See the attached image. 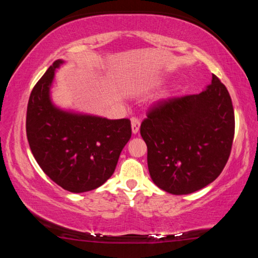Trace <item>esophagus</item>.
<instances>
[{
	"label": "esophagus",
	"mask_w": 258,
	"mask_h": 258,
	"mask_svg": "<svg viewBox=\"0 0 258 258\" xmlns=\"http://www.w3.org/2000/svg\"><path fill=\"white\" fill-rule=\"evenodd\" d=\"M140 119H138V118H135V117H133L132 119H131V126H132V132H133V134H137L138 132H139V130H140Z\"/></svg>",
	"instance_id": "1"
}]
</instances>
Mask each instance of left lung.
I'll return each instance as SVG.
<instances>
[{"mask_svg": "<svg viewBox=\"0 0 258 258\" xmlns=\"http://www.w3.org/2000/svg\"><path fill=\"white\" fill-rule=\"evenodd\" d=\"M148 168L157 186L187 195L216 180L234 138V111L225 85L213 75L199 94L159 100L140 127Z\"/></svg>", "mask_w": 258, "mask_h": 258, "instance_id": "1", "label": "left lung"}]
</instances>
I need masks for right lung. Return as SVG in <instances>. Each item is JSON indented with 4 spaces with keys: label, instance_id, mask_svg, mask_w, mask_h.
I'll use <instances>...</instances> for the list:
<instances>
[{
    "label": "right lung",
    "instance_id": "right-lung-1",
    "mask_svg": "<svg viewBox=\"0 0 258 258\" xmlns=\"http://www.w3.org/2000/svg\"><path fill=\"white\" fill-rule=\"evenodd\" d=\"M55 60L33 87L26 113V134L42 171L62 189L86 192L102 185L115 172L132 135L131 120L75 115L56 109L49 91Z\"/></svg>",
    "mask_w": 258,
    "mask_h": 258
}]
</instances>
